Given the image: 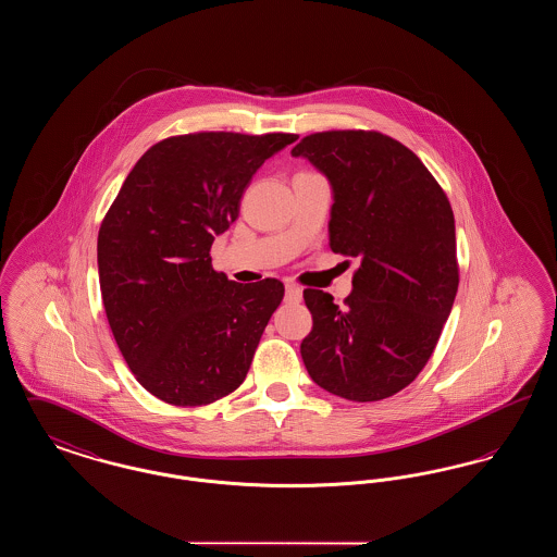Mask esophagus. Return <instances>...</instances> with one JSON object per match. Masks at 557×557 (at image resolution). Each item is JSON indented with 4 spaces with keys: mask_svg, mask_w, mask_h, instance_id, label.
<instances>
[{
    "mask_svg": "<svg viewBox=\"0 0 557 557\" xmlns=\"http://www.w3.org/2000/svg\"><path fill=\"white\" fill-rule=\"evenodd\" d=\"M302 298V290L298 286H286V302H298Z\"/></svg>",
    "mask_w": 557,
    "mask_h": 557,
    "instance_id": "1",
    "label": "esophagus"
}]
</instances>
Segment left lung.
Instances as JSON below:
<instances>
[{
  "instance_id": "8db88e82",
  "label": "left lung",
  "mask_w": 557,
  "mask_h": 557,
  "mask_svg": "<svg viewBox=\"0 0 557 557\" xmlns=\"http://www.w3.org/2000/svg\"><path fill=\"white\" fill-rule=\"evenodd\" d=\"M334 194L330 248L359 257L345 307L305 290L300 345L313 382L336 397H393L424 370L459 286L449 198L409 148L377 132H323L292 148Z\"/></svg>"
}]
</instances>
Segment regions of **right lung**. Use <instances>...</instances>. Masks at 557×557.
I'll list each match as a JSON object with an SVG mask.
<instances>
[{
	"mask_svg": "<svg viewBox=\"0 0 557 557\" xmlns=\"http://www.w3.org/2000/svg\"><path fill=\"white\" fill-rule=\"evenodd\" d=\"M294 133L166 137L135 162L98 234L112 336L137 382L177 407L234 393L284 298L267 277L238 284L211 265L259 166Z\"/></svg>",
	"mask_w": 557,
	"mask_h": 557,
	"instance_id": "right-lung-1",
	"label": "right lung"
}]
</instances>
